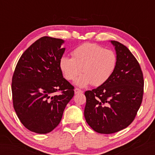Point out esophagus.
Masks as SVG:
<instances>
[{
  "label": "esophagus",
  "mask_w": 155,
  "mask_h": 155,
  "mask_svg": "<svg viewBox=\"0 0 155 155\" xmlns=\"http://www.w3.org/2000/svg\"><path fill=\"white\" fill-rule=\"evenodd\" d=\"M74 91V93L75 94L82 93H83V91H81V89H79V88H75Z\"/></svg>",
  "instance_id": "34e87169"
}]
</instances>
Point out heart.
<instances>
[{"label": "heart", "instance_id": "b5f03b06", "mask_svg": "<svg viewBox=\"0 0 155 155\" xmlns=\"http://www.w3.org/2000/svg\"><path fill=\"white\" fill-rule=\"evenodd\" d=\"M72 57L62 56L59 60V68L68 81L74 80L83 71L84 74L74 81L80 87L104 84L113 76L118 61L114 51L91 42L76 47L72 51Z\"/></svg>", "mask_w": 155, "mask_h": 155}]
</instances>
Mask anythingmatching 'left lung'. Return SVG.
<instances>
[{"label":"left lung","mask_w":155,"mask_h":155,"mask_svg":"<svg viewBox=\"0 0 155 155\" xmlns=\"http://www.w3.org/2000/svg\"><path fill=\"white\" fill-rule=\"evenodd\" d=\"M110 42L118 58L113 76L104 84L84 93L85 119L101 134L114 133L127 127L135 118L143 95V75L139 62L124 45Z\"/></svg>","instance_id":"8db88e82"}]
</instances>
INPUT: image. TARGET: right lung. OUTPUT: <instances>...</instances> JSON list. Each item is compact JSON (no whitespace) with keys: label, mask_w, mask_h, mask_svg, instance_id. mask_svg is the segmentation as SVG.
Segmentation results:
<instances>
[{"label":"right lung","mask_w":155,"mask_h":155,"mask_svg":"<svg viewBox=\"0 0 155 155\" xmlns=\"http://www.w3.org/2000/svg\"><path fill=\"white\" fill-rule=\"evenodd\" d=\"M64 42L60 38L41 37L24 52L16 66L12 80L13 107L22 124L32 132H51L74 96V87L59 68ZM59 90L61 93L57 94Z\"/></svg>","instance_id":"1"}]
</instances>
